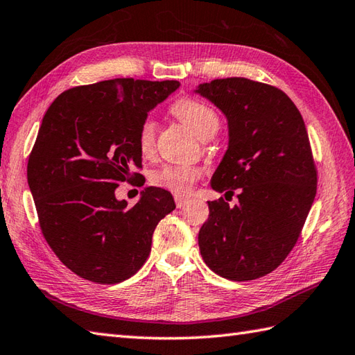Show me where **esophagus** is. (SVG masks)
Returning <instances> with one entry per match:
<instances>
[{
	"label": "esophagus",
	"mask_w": 355,
	"mask_h": 355,
	"mask_svg": "<svg viewBox=\"0 0 355 355\" xmlns=\"http://www.w3.org/2000/svg\"><path fill=\"white\" fill-rule=\"evenodd\" d=\"M175 205L178 209H182L187 205V200L186 198H182V197H175Z\"/></svg>",
	"instance_id": "1"
}]
</instances>
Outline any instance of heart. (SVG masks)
I'll use <instances>...</instances> for the list:
<instances>
[{"label":"heart","mask_w":355,"mask_h":355,"mask_svg":"<svg viewBox=\"0 0 355 355\" xmlns=\"http://www.w3.org/2000/svg\"><path fill=\"white\" fill-rule=\"evenodd\" d=\"M171 112L180 122L184 123L198 139H205L207 135H214L220 128V117L216 111L210 108L207 103L183 97L171 107ZM155 131L157 125L153 119H145L139 128V148L143 155H150L155 146ZM200 171L191 166H175L168 164L157 169L150 175V183L163 191H168L177 197H186L193 189V184L200 178Z\"/></svg>","instance_id":"heart-1"}]
</instances>
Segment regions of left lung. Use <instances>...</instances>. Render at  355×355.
I'll return each mask as SVG.
<instances>
[{
  "instance_id": "obj_1",
  "label": "left lung",
  "mask_w": 355,
  "mask_h": 355,
  "mask_svg": "<svg viewBox=\"0 0 355 355\" xmlns=\"http://www.w3.org/2000/svg\"><path fill=\"white\" fill-rule=\"evenodd\" d=\"M195 93L227 119L229 146L198 233L207 267L230 281H253L281 266L296 244L318 189L310 139L296 105L281 89L245 78L215 79Z\"/></svg>"
}]
</instances>
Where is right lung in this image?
I'll list each match as a JSON object with an SVG mask.
<instances>
[{
  "mask_svg": "<svg viewBox=\"0 0 355 355\" xmlns=\"http://www.w3.org/2000/svg\"><path fill=\"white\" fill-rule=\"evenodd\" d=\"M178 87L177 80H102L67 89L45 112L27 182L45 241L87 281L119 284L137 273L158 221L175 209L160 187H145L132 207L116 198V189L132 178L134 166L141 168V122Z\"/></svg>",
  "mask_w": 355,
  "mask_h": 355,
  "instance_id": "add662e5",
  "label": "right lung"
}]
</instances>
